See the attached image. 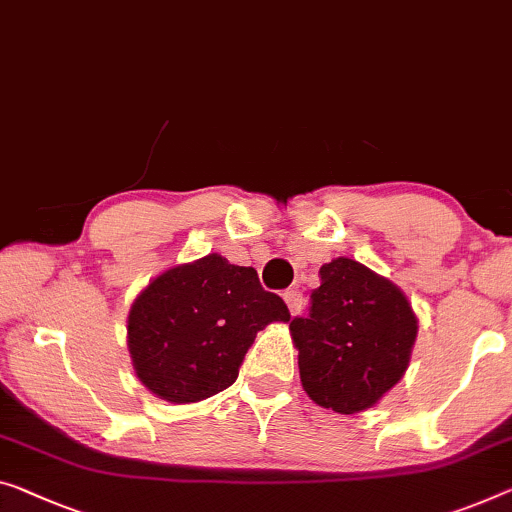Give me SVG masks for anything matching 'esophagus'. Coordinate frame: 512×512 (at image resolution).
<instances>
[{"label":"esophagus","instance_id":"obj_1","mask_svg":"<svg viewBox=\"0 0 512 512\" xmlns=\"http://www.w3.org/2000/svg\"><path fill=\"white\" fill-rule=\"evenodd\" d=\"M285 303H287V308H289V312H292V315H299V312L303 310V294L299 292V289H287Z\"/></svg>","mask_w":512,"mask_h":512}]
</instances>
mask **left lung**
Masks as SVG:
<instances>
[{
	"mask_svg": "<svg viewBox=\"0 0 512 512\" xmlns=\"http://www.w3.org/2000/svg\"><path fill=\"white\" fill-rule=\"evenodd\" d=\"M310 310L289 324L303 391L319 407L358 414L402 379L418 319L402 289L349 257L319 269Z\"/></svg>",
	"mask_w": 512,
	"mask_h": 512,
	"instance_id": "8db88e82",
	"label": "left lung"
}]
</instances>
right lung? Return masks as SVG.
Wrapping results in <instances>:
<instances>
[{
	"label": "right lung",
	"instance_id": "1",
	"mask_svg": "<svg viewBox=\"0 0 512 512\" xmlns=\"http://www.w3.org/2000/svg\"><path fill=\"white\" fill-rule=\"evenodd\" d=\"M271 322H289L285 301L259 285L253 266L211 253L142 289L128 312V352L156 398L200 402L234 384L257 331Z\"/></svg>",
	"mask_w": 512,
	"mask_h": 512
}]
</instances>
